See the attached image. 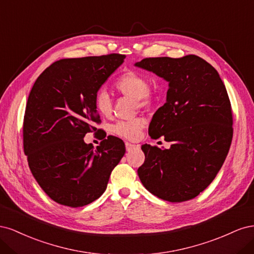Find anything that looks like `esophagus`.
<instances>
[{
  "label": "esophagus",
  "mask_w": 254,
  "mask_h": 254,
  "mask_svg": "<svg viewBox=\"0 0 254 254\" xmlns=\"http://www.w3.org/2000/svg\"><path fill=\"white\" fill-rule=\"evenodd\" d=\"M125 145H126V150H127V151H130V150L135 149V148H139V145L131 144V143H128V142H127Z\"/></svg>",
  "instance_id": "esophagus-1"
}]
</instances>
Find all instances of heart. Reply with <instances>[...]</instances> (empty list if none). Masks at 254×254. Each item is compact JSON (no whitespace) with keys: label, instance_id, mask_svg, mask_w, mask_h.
<instances>
[{"label":"heart","instance_id":"b5f03b06","mask_svg":"<svg viewBox=\"0 0 254 254\" xmlns=\"http://www.w3.org/2000/svg\"><path fill=\"white\" fill-rule=\"evenodd\" d=\"M114 86L120 93L135 98L140 107L150 105L153 99L152 92L148 88L147 79L140 73L130 71L122 74L115 81ZM94 108L103 117H108L111 113V98L105 90H99L95 93ZM144 126L145 120L140 118L130 121H121L113 125L112 132L127 140H136L140 137Z\"/></svg>","mask_w":254,"mask_h":254}]
</instances>
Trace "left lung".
Wrapping results in <instances>:
<instances>
[{
	"instance_id": "1",
	"label": "left lung",
	"mask_w": 254,
	"mask_h": 254,
	"mask_svg": "<svg viewBox=\"0 0 254 254\" xmlns=\"http://www.w3.org/2000/svg\"><path fill=\"white\" fill-rule=\"evenodd\" d=\"M134 65L168 82L166 103L153 114L148 133L172 143L168 149L142 145L145 161L137 175L163 200H190L210 186L231 145L233 119L225 84L196 55L145 58Z\"/></svg>"
}]
</instances>
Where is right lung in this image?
Returning <instances> with one entry per match:
<instances>
[{
  "label": "right lung",
  "mask_w": 254,
  "mask_h": 254,
  "mask_svg": "<svg viewBox=\"0 0 254 254\" xmlns=\"http://www.w3.org/2000/svg\"><path fill=\"white\" fill-rule=\"evenodd\" d=\"M125 55L60 59L30 90L23 123V146L35 179L51 199L71 207L103 195L125 144L109 135L94 148L84 143L101 123L94 96Z\"/></svg>",
  "instance_id": "add662e5"
}]
</instances>
